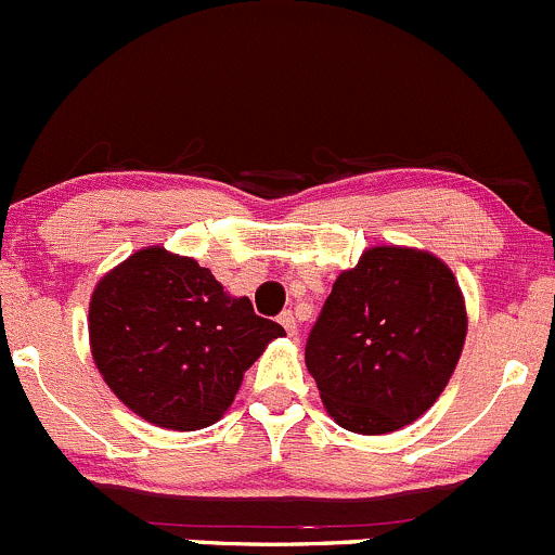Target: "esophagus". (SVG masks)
Instances as JSON below:
<instances>
[{
  "mask_svg": "<svg viewBox=\"0 0 555 555\" xmlns=\"http://www.w3.org/2000/svg\"><path fill=\"white\" fill-rule=\"evenodd\" d=\"M279 324L287 328L289 337H295V334H297V319H295V313H292V310H284V313L279 315Z\"/></svg>",
  "mask_w": 555,
  "mask_h": 555,
  "instance_id": "esophagus-1",
  "label": "esophagus"
}]
</instances>
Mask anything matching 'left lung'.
Here are the masks:
<instances>
[{
    "mask_svg": "<svg viewBox=\"0 0 555 555\" xmlns=\"http://www.w3.org/2000/svg\"><path fill=\"white\" fill-rule=\"evenodd\" d=\"M464 339V297L442 260L371 247L334 282L308 334L306 363L334 422L387 435L440 398Z\"/></svg>",
    "mask_w": 555,
    "mask_h": 555,
    "instance_id": "obj_1",
    "label": "left lung"
}]
</instances>
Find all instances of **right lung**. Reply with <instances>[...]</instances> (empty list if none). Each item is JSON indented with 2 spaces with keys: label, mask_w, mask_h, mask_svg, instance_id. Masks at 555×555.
Instances as JSON below:
<instances>
[{
  "label": "right lung",
  "mask_w": 555,
  "mask_h": 555,
  "mask_svg": "<svg viewBox=\"0 0 555 555\" xmlns=\"http://www.w3.org/2000/svg\"><path fill=\"white\" fill-rule=\"evenodd\" d=\"M276 337L284 328L255 315L247 297H229L208 268L163 247L113 268L89 306L91 356L107 387L176 431L216 424Z\"/></svg>",
  "instance_id": "add662e5"
}]
</instances>
